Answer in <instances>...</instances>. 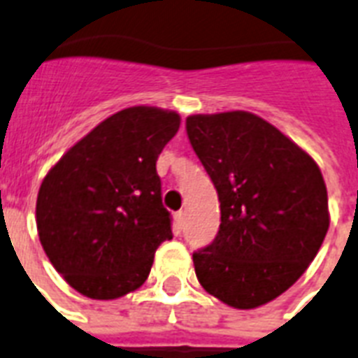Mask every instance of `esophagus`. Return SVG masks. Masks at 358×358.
<instances>
[{"instance_id": "1", "label": "esophagus", "mask_w": 358, "mask_h": 358, "mask_svg": "<svg viewBox=\"0 0 358 358\" xmlns=\"http://www.w3.org/2000/svg\"><path fill=\"white\" fill-rule=\"evenodd\" d=\"M176 227L177 233H181V229L185 227V213H182V210L176 213Z\"/></svg>"}]
</instances>
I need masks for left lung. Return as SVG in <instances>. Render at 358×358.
I'll return each mask as SVG.
<instances>
[{"instance_id": "1", "label": "left lung", "mask_w": 358, "mask_h": 358, "mask_svg": "<svg viewBox=\"0 0 358 358\" xmlns=\"http://www.w3.org/2000/svg\"><path fill=\"white\" fill-rule=\"evenodd\" d=\"M187 134L222 213L218 234L194 251L197 279L231 307H260L303 275L327 234L322 171L281 131L244 110L188 116Z\"/></svg>"}]
</instances>
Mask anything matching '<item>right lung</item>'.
Instances as JSON below:
<instances>
[{
	"mask_svg": "<svg viewBox=\"0 0 358 358\" xmlns=\"http://www.w3.org/2000/svg\"><path fill=\"white\" fill-rule=\"evenodd\" d=\"M179 114L131 107L79 140L42 181L40 244L70 287L116 299L144 285L153 255L173 238L157 159Z\"/></svg>",
	"mask_w": 358,
	"mask_h": 358,
	"instance_id": "obj_1",
	"label": "right lung"
}]
</instances>
